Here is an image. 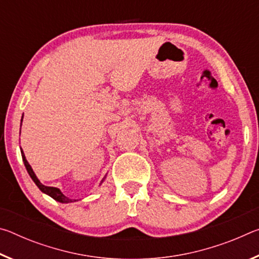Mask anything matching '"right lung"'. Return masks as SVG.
I'll list each match as a JSON object with an SVG mask.
<instances>
[{
    "label": "right lung",
    "instance_id": "obj_1",
    "mask_svg": "<svg viewBox=\"0 0 259 259\" xmlns=\"http://www.w3.org/2000/svg\"><path fill=\"white\" fill-rule=\"evenodd\" d=\"M23 117H24V114H23ZM23 117H21V122H23ZM20 129H21V123H20ZM20 152H21V157H23L24 164H25V166H26V170H27V172H28V175L30 176V178L33 179V182H34L35 184H36V186H37L38 188H40V191H41L42 193H45V194L51 196L52 199L56 200V201H58V202H60V203H71V202H76V201H78V200H75V199H69V198H67L66 195H64V193L61 192L58 187L43 185V184H42L40 181H38V178L36 177V175H35V172L33 171L32 166H30V164L28 163V161L26 160L25 153H24L23 150H21V147H20ZM106 176H107V174L105 175V177L102 179V182H100L99 186L102 185L105 179H106Z\"/></svg>",
    "mask_w": 259,
    "mask_h": 259
}]
</instances>
